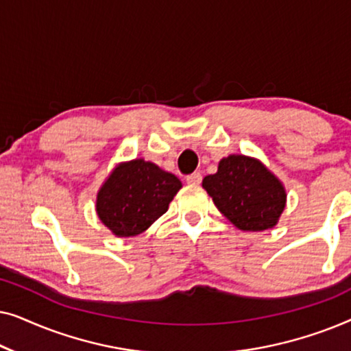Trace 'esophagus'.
Instances as JSON below:
<instances>
[{
	"label": "esophagus",
	"instance_id": "esophagus-1",
	"mask_svg": "<svg viewBox=\"0 0 351 351\" xmlns=\"http://www.w3.org/2000/svg\"><path fill=\"white\" fill-rule=\"evenodd\" d=\"M201 180H203L201 172H193V174L186 176V184H190V185H199Z\"/></svg>",
	"mask_w": 351,
	"mask_h": 351
}]
</instances>
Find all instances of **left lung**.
Listing matches in <instances>:
<instances>
[{"mask_svg": "<svg viewBox=\"0 0 351 351\" xmlns=\"http://www.w3.org/2000/svg\"><path fill=\"white\" fill-rule=\"evenodd\" d=\"M203 186L217 209L239 230L261 232L275 227L286 206L285 186L261 161L230 155L219 162Z\"/></svg>", "mask_w": 351, "mask_h": 351, "instance_id": "left-lung-1", "label": "left lung"}]
</instances>
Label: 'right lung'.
<instances>
[{"label":"right lung","instance_id":"1","mask_svg":"<svg viewBox=\"0 0 351 351\" xmlns=\"http://www.w3.org/2000/svg\"><path fill=\"white\" fill-rule=\"evenodd\" d=\"M180 180L150 161L119 165L97 195L99 219L117 237H136L169 208Z\"/></svg>","mask_w":351,"mask_h":351}]
</instances>
